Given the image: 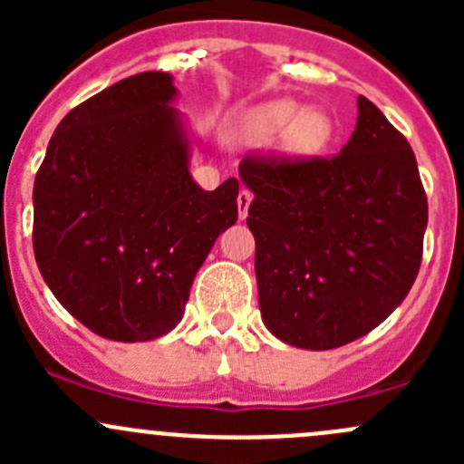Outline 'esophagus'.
I'll return each mask as SVG.
<instances>
[{"mask_svg":"<svg viewBox=\"0 0 464 464\" xmlns=\"http://www.w3.org/2000/svg\"><path fill=\"white\" fill-rule=\"evenodd\" d=\"M251 199H254V195L246 188H240V193H237V213H240V219H245L249 215Z\"/></svg>","mask_w":464,"mask_h":464,"instance_id":"34e87169","label":"esophagus"}]
</instances>
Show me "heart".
<instances>
[{
  "mask_svg": "<svg viewBox=\"0 0 464 464\" xmlns=\"http://www.w3.org/2000/svg\"><path fill=\"white\" fill-rule=\"evenodd\" d=\"M240 132L249 141H269L283 132L280 145L294 159H312L325 152L334 139V121L319 107L301 110L294 101H276L251 110Z\"/></svg>",
  "mask_w": 464,
  "mask_h": 464,
  "instance_id": "obj_1",
  "label": "heart"
}]
</instances>
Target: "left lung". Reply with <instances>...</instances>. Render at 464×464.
Returning a JSON list of instances; mask_svg holds the SVG:
<instances>
[{
  "label": "left lung",
  "mask_w": 464,
  "mask_h": 464,
  "mask_svg": "<svg viewBox=\"0 0 464 464\" xmlns=\"http://www.w3.org/2000/svg\"><path fill=\"white\" fill-rule=\"evenodd\" d=\"M350 141L334 157L249 154L251 233L260 314L271 334L332 350L392 314L418 278L427 193L418 161L375 102L357 101Z\"/></svg>",
  "instance_id": "obj_1"
}]
</instances>
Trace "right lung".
I'll return each instance as SVG.
<instances>
[{
	"label": "right lung",
	"instance_id": "1",
	"mask_svg": "<svg viewBox=\"0 0 464 464\" xmlns=\"http://www.w3.org/2000/svg\"><path fill=\"white\" fill-rule=\"evenodd\" d=\"M170 73L119 81L73 107L33 186V251L60 305L111 341H152L184 314L215 240L237 219L236 177L202 190Z\"/></svg>",
	"mask_w": 464,
	"mask_h": 464
}]
</instances>
